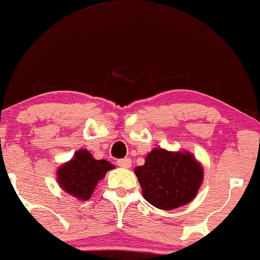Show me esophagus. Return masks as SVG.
<instances>
[{
	"instance_id": "34e87169",
	"label": "esophagus",
	"mask_w": 260,
	"mask_h": 260,
	"mask_svg": "<svg viewBox=\"0 0 260 260\" xmlns=\"http://www.w3.org/2000/svg\"><path fill=\"white\" fill-rule=\"evenodd\" d=\"M117 165L119 167H122V168H131L132 166V160L128 157H125V158H120V160L117 161Z\"/></svg>"
}]
</instances>
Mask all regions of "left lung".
Listing matches in <instances>:
<instances>
[{"label":"left lung","mask_w":260,"mask_h":260,"mask_svg":"<svg viewBox=\"0 0 260 260\" xmlns=\"http://www.w3.org/2000/svg\"><path fill=\"white\" fill-rule=\"evenodd\" d=\"M147 202L173 210L193 200L203 181V168L189 152L155 148L145 165L134 169Z\"/></svg>","instance_id":"1"}]
</instances>
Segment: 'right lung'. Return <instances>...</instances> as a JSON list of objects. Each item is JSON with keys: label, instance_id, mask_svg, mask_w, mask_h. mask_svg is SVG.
Returning a JSON list of instances; mask_svg holds the SVG:
<instances>
[{"label": "right lung", "instance_id": "right-lung-1", "mask_svg": "<svg viewBox=\"0 0 260 260\" xmlns=\"http://www.w3.org/2000/svg\"><path fill=\"white\" fill-rule=\"evenodd\" d=\"M114 166L106 160H95L86 149H79L71 160L57 170V182L65 192L80 201H87L95 185Z\"/></svg>", "mask_w": 260, "mask_h": 260}]
</instances>
